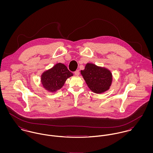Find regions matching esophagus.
<instances>
[{
  "label": "esophagus",
  "instance_id": "esophagus-1",
  "mask_svg": "<svg viewBox=\"0 0 153 153\" xmlns=\"http://www.w3.org/2000/svg\"><path fill=\"white\" fill-rule=\"evenodd\" d=\"M74 74H75V75H76V76L79 75V74H80V73H79V70H76V71H75Z\"/></svg>",
  "mask_w": 153,
  "mask_h": 153
}]
</instances>
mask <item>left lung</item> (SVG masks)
<instances>
[{
	"label": "left lung",
	"mask_w": 153,
	"mask_h": 153,
	"mask_svg": "<svg viewBox=\"0 0 153 153\" xmlns=\"http://www.w3.org/2000/svg\"><path fill=\"white\" fill-rule=\"evenodd\" d=\"M81 74L88 87L94 93L101 94L109 89L112 82V74L107 68L87 63Z\"/></svg>",
	"instance_id": "1"
}]
</instances>
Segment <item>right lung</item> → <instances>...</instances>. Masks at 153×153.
<instances>
[{
	"label": "right lung",
	"instance_id": "1",
	"mask_svg": "<svg viewBox=\"0 0 153 153\" xmlns=\"http://www.w3.org/2000/svg\"><path fill=\"white\" fill-rule=\"evenodd\" d=\"M73 76L66 66L61 62L43 72L41 82L44 89L49 92H55L64 85L68 78Z\"/></svg>",
	"mask_w": 153,
	"mask_h": 153
}]
</instances>
